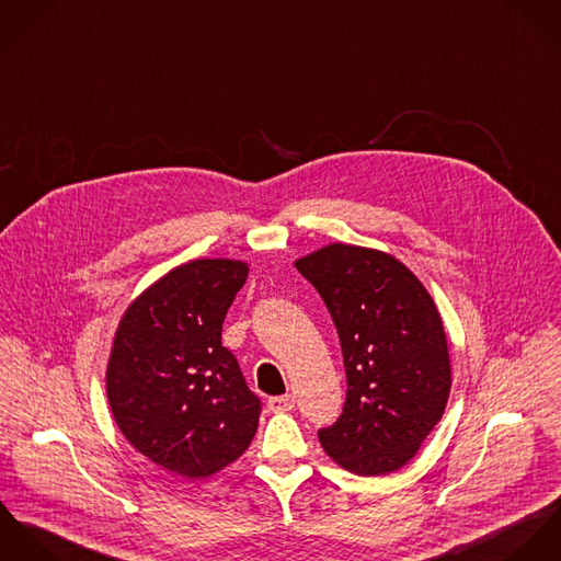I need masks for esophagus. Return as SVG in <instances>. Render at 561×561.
<instances>
[{"label": "esophagus", "instance_id": "1", "mask_svg": "<svg viewBox=\"0 0 561 561\" xmlns=\"http://www.w3.org/2000/svg\"><path fill=\"white\" fill-rule=\"evenodd\" d=\"M268 409L273 413H286V411H293L295 409V396L293 393H286V396H273L268 398Z\"/></svg>", "mask_w": 561, "mask_h": 561}]
</instances>
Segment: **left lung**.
<instances>
[{"mask_svg": "<svg viewBox=\"0 0 561 561\" xmlns=\"http://www.w3.org/2000/svg\"><path fill=\"white\" fill-rule=\"evenodd\" d=\"M322 297L346 368L340 420L322 449L357 476L404 467L445 411L451 368L435 301L393 255L331 243L295 262Z\"/></svg>", "mask_w": 561, "mask_h": 561, "instance_id": "1", "label": "left lung"}]
</instances>
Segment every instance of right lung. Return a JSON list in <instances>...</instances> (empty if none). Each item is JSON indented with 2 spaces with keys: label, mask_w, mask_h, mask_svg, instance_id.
I'll return each instance as SVG.
<instances>
[{
  "label": "right lung",
  "mask_w": 561,
  "mask_h": 561,
  "mask_svg": "<svg viewBox=\"0 0 561 561\" xmlns=\"http://www.w3.org/2000/svg\"><path fill=\"white\" fill-rule=\"evenodd\" d=\"M248 273L243 260H191L121 318L105 374L114 420L137 451L176 476L221 471L257 431L260 398L221 346L224 318Z\"/></svg>",
  "instance_id": "obj_1"
}]
</instances>
